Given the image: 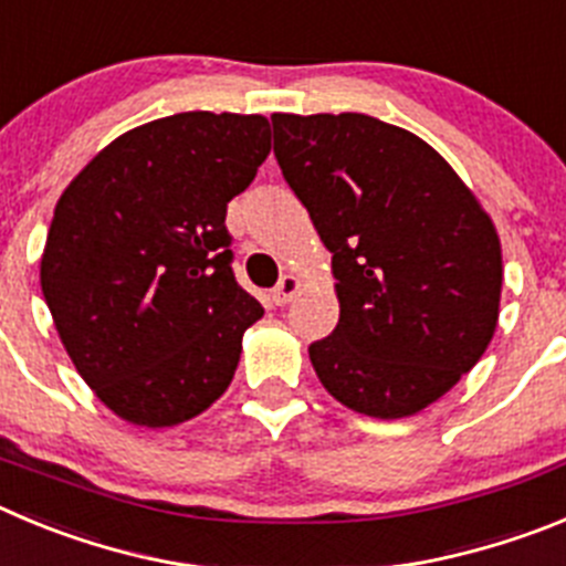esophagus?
<instances>
[{
  "label": "esophagus",
  "mask_w": 566,
  "mask_h": 566,
  "mask_svg": "<svg viewBox=\"0 0 566 566\" xmlns=\"http://www.w3.org/2000/svg\"><path fill=\"white\" fill-rule=\"evenodd\" d=\"M300 289H303V280H300L297 274H286V277L277 283V289L272 292V303L274 305L292 303V300L300 294Z\"/></svg>",
  "instance_id": "34e87169"
}]
</instances>
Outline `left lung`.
<instances>
[{"label":"left lung","instance_id":"1","mask_svg":"<svg viewBox=\"0 0 566 566\" xmlns=\"http://www.w3.org/2000/svg\"><path fill=\"white\" fill-rule=\"evenodd\" d=\"M274 157L331 255L334 334L308 347L354 412H421L480 361L500 323L502 247L432 145L367 114H272Z\"/></svg>","mask_w":566,"mask_h":566}]
</instances>
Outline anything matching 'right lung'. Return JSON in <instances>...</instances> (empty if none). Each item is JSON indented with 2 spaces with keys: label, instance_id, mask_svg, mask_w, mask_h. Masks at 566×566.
Returning <instances> with one entry per match:
<instances>
[{
  "label": "right lung",
  "instance_id": "1",
  "mask_svg": "<svg viewBox=\"0 0 566 566\" xmlns=\"http://www.w3.org/2000/svg\"><path fill=\"white\" fill-rule=\"evenodd\" d=\"M261 114L181 112L92 157L55 205L41 292L81 378L134 427L219 401L263 308L232 274L227 205L269 157Z\"/></svg>",
  "mask_w": 566,
  "mask_h": 566
}]
</instances>
